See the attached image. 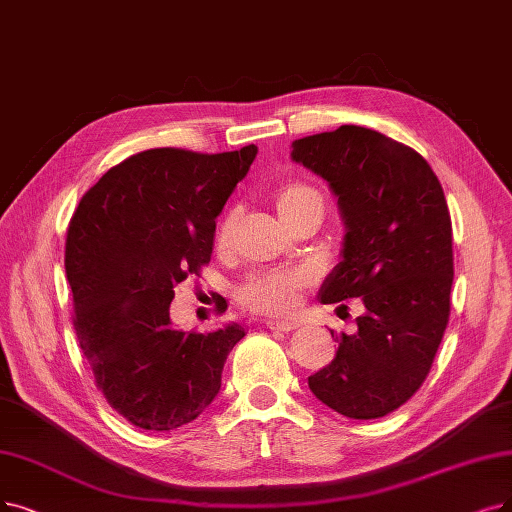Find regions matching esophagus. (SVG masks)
<instances>
[{
  "mask_svg": "<svg viewBox=\"0 0 512 512\" xmlns=\"http://www.w3.org/2000/svg\"><path fill=\"white\" fill-rule=\"evenodd\" d=\"M298 325H300V323L288 321V319H269V321H267L269 330H277V332H292V330H296Z\"/></svg>",
  "mask_w": 512,
  "mask_h": 512,
  "instance_id": "obj_1",
  "label": "esophagus"
}]
</instances>
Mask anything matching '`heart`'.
I'll return each mask as SVG.
<instances>
[{
	"instance_id": "1",
	"label": "heart",
	"mask_w": 512,
	"mask_h": 512,
	"mask_svg": "<svg viewBox=\"0 0 512 512\" xmlns=\"http://www.w3.org/2000/svg\"><path fill=\"white\" fill-rule=\"evenodd\" d=\"M273 203L279 218L285 222V227H290L300 214L323 208L321 193L304 180L283 182V185H279L273 193ZM235 227L237 210L231 208L216 222L214 245L218 252L231 250ZM306 283H309V275L300 271H273L252 275L248 281H243L239 285L237 298L248 311L267 315H288L298 309Z\"/></svg>"
}]
</instances>
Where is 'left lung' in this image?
Listing matches in <instances>:
<instances>
[{
    "instance_id": "8db88e82",
    "label": "left lung",
    "mask_w": 512,
    "mask_h": 512,
    "mask_svg": "<svg viewBox=\"0 0 512 512\" xmlns=\"http://www.w3.org/2000/svg\"><path fill=\"white\" fill-rule=\"evenodd\" d=\"M292 147L294 161L330 182L346 224L321 302L365 306L357 332L330 330L336 357L309 386L346 418H382L422 386L449 321L454 250L441 182L420 153L370 128L340 126Z\"/></svg>"
}]
</instances>
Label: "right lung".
<instances>
[{
    "mask_svg": "<svg viewBox=\"0 0 512 512\" xmlns=\"http://www.w3.org/2000/svg\"><path fill=\"white\" fill-rule=\"evenodd\" d=\"M256 151H140L86 191L71 216L65 269L81 353L113 410L145 431H174L206 410L245 336L237 323L174 330L170 304L176 285L210 262L216 216Z\"/></svg>",
    "mask_w": 512,
    "mask_h": 512,
    "instance_id": "add662e5",
    "label": "right lung"
}]
</instances>
